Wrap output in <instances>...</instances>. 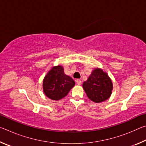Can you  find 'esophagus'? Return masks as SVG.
I'll list each match as a JSON object with an SVG mask.
<instances>
[{
	"label": "esophagus",
	"mask_w": 146,
	"mask_h": 146,
	"mask_svg": "<svg viewBox=\"0 0 146 146\" xmlns=\"http://www.w3.org/2000/svg\"><path fill=\"white\" fill-rule=\"evenodd\" d=\"M75 81L78 85H80L81 84H82V82H81V80H80V79H76Z\"/></svg>",
	"instance_id": "34e87169"
}]
</instances>
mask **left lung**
<instances>
[{"mask_svg": "<svg viewBox=\"0 0 146 146\" xmlns=\"http://www.w3.org/2000/svg\"><path fill=\"white\" fill-rule=\"evenodd\" d=\"M82 87L91 100L100 103L110 97L113 90V84L107 73L102 69L94 70Z\"/></svg>", "mask_w": 146, "mask_h": 146, "instance_id": "left-lung-1", "label": "left lung"}]
</instances>
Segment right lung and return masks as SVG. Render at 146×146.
<instances>
[{"instance_id":"right-lung-1","label":"right lung","mask_w":146,"mask_h":146,"mask_svg":"<svg viewBox=\"0 0 146 146\" xmlns=\"http://www.w3.org/2000/svg\"><path fill=\"white\" fill-rule=\"evenodd\" d=\"M75 83L71 77L64 73L62 66H54L43 80V91L46 97L53 100L65 97Z\"/></svg>"}]
</instances>
